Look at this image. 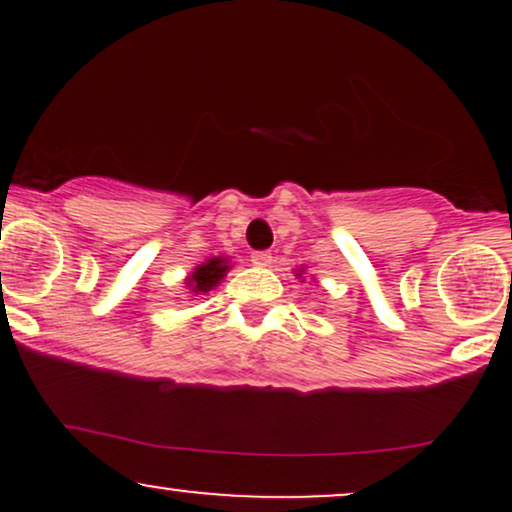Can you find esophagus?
Returning a JSON list of instances; mask_svg holds the SVG:
<instances>
[{
  "label": "esophagus",
  "mask_w": 512,
  "mask_h": 512,
  "mask_svg": "<svg viewBox=\"0 0 512 512\" xmlns=\"http://www.w3.org/2000/svg\"><path fill=\"white\" fill-rule=\"evenodd\" d=\"M252 264H255V267H269V264H272V252H267V250H257V252H252Z\"/></svg>",
  "instance_id": "34e87169"
}]
</instances>
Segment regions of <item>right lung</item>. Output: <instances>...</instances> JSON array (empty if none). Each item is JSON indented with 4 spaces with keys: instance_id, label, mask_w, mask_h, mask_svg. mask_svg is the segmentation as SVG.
I'll list each match as a JSON object with an SVG mask.
<instances>
[{
    "instance_id": "obj_1",
    "label": "right lung",
    "mask_w": 512,
    "mask_h": 512,
    "mask_svg": "<svg viewBox=\"0 0 512 512\" xmlns=\"http://www.w3.org/2000/svg\"><path fill=\"white\" fill-rule=\"evenodd\" d=\"M228 272V264H226V257H211L204 264H199L195 272L190 274V279H187V286H190L195 293H207L214 289L216 284L226 276Z\"/></svg>"
}]
</instances>
